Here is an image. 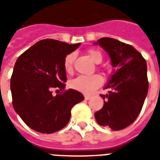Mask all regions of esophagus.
<instances>
[{
    "label": "esophagus",
    "mask_w": 160,
    "mask_h": 160,
    "mask_svg": "<svg viewBox=\"0 0 160 160\" xmlns=\"http://www.w3.org/2000/svg\"><path fill=\"white\" fill-rule=\"evenodd\" d=\"M90 98H91V96H84V99H85V100H89Z\"/></svg>",
    "instance_id": "34e87169"
}]
</instances>
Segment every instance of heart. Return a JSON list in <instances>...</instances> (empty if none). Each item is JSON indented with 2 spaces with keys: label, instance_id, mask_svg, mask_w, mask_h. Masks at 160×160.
Masks as SVG:
<instances>
[{
  "label": "heart",
  "instance_id": "b5f03b06",
  "mask_svg": "<svg viewBox=\"0 0 160 160\" xmlns=\"http://www.w3.org/2000/svg\"><path fill=\"white\" fill-rule=\"evenodd\" d=\"M88 54L96 64H100L102 60V53L99 50L93 49V48L89 49L88 50ZM75 58H76V55L73 52L69 53L64 58V70L67 73H71L73 71ZM102 84V78L97 74L91 75V76L81 75L71 80L70 82V87L71 89H76L79 92L87 94V95L94 92Z\"/></svg>",
  "mask_w": 160,
  "mask_h": 160
}]
</instances>
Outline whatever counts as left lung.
Returning <instances> with one entry per match:
<instances>
[{"label": "left lung", "instance_id": "1", "mask_svg": "<svg viewBox=\"0 0 160 160\" xmlns=\"http://www.w3.org/2000/svg\"><path fill=\"white\" fill-rule=\"evenodd\" d=\"M110 56L116 67L100 95L103 107L95 113L97 123L114 131L126 128L140 114L148 92L146 59L132 46L112 38H102L97 42Z\"/></svg>", "mask_w": 160, "mask_h": 160}]
</instances>
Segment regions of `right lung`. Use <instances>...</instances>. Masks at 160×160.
<instances>
[{
  "instance_id": "1",
  "label": "right lung",
  "mask_w": 160,
  "mask_h": 160,
  "mask_svg": "<svg viewBox=\"0 0 160 160\" xmlns=\"http://www.w3.org/2000/svg\"><path fill=\"white\" fill-rule=\"evenodd\" d=\"M79 45L46 38L18 58L10 82L12 102L30 128L42 133L59 131L68 124L73 106L84 99L75 89H64V58ZM53 90L59 94L54 96Z\"/></svg>"
}]
</instances>
